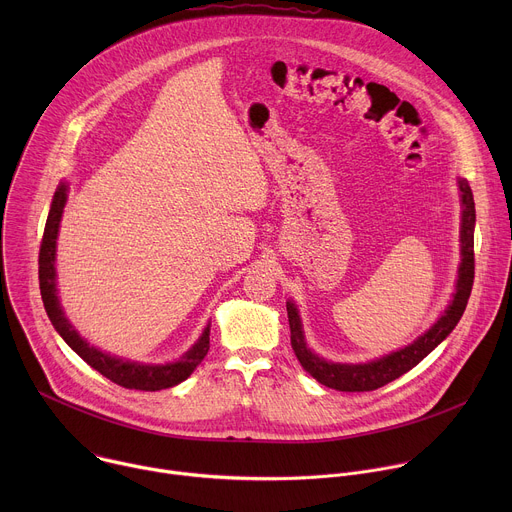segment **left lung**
<instances>
[{"instance_id": "obj_1", "label": "left lung", "mask_w": 512, "mask_h": 512, "mask_svg": "<svg viewBox=\"0 0 512 512\" xmlns=\"http://www.w3.org/2000/svg\"><path fill=\"white\" fill-rule=\"evenodd\" d=\"M460 192H462V265L458 275V289L454 302L446 310V314L437 320L423 336H419L413 344L383 356L381 360H373L367 364H340V362H328L314 354L304 340L302 324L296 306L287 302V320L291 330V348H294L302 367L322 385L344 391V393H362V391H375L379 387H385L387 383L399 379L407 371H411L417 364L440 344L460 322L470 291L474 283V225H476V210H474V198L472 190L466 180H458Z\"/></svg>"}]
</instances>
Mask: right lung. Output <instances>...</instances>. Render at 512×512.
Returning <instances> with one entry per match:
<instances>
[{
  "label": "right lung",
  "instance_id": "add662e5",
  "mask_svg": "<svg viewBox=\"0 0 512 512\" xmlns=\"http://www.w3.org/2000/svg\"><path fill=\"white\" fill-rule=\"evenodd\" d=\"M66 204V184H60L54 192L52 206L48 212V221L44 227V237L40 243V257H38V277H40V294L42 302L46 308V314L52 322V326L58 330V334L64 338V342L75 350L87 364L95 371H99L103 377L109 381L117 383L119 387L125 389H135V391H160L174 387L188 379L192 371L202 362V358L208 352L210 346V330L206 328L200 340L178 360L172 364H162V367H150V364H137L129 360L115 358L111 354H105L97 350L95 346H89L77 330L68 324L64 318L58 296H56V271H54V255H56V237H58V225H60V216L62 208Z\"/></svg>",
  "mask_w": 512,
  "mask_h": 512
}]
</instances>
